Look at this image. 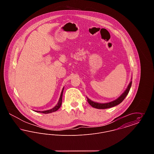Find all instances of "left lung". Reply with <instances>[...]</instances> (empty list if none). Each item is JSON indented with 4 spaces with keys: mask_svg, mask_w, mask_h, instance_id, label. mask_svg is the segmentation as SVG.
<instances>
[{
    "mask_svg": "<svg viewBox=\"0 0 154 154\" xmlns=\"http://www.w3.org/2000/svg\"><path fill=\"white\" fill-rule=\"evenodd\" d=\"M132 85V81H131V82L129 83L128 88H126V89L125 90L124 92L120 96V97H119L117 99L111 102L107 103H98L94 102L92 100H91L90 99H89L87 97V101H88V103L93 107L96 108V109H109V108H111L112 107L114 106H116L118 104H120L122 102L125 98L126 97V96L128 94L130 89Z\"/></svg>",
    "mask_w": 154,
    "mask_h": 154,
    "instance_id": "obj_1",
    "label": "left lung"
}]
</instances>
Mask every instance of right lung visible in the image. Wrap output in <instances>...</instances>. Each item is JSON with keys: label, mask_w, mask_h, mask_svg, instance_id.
I'll use <instances>...</instances> for the list:
<instances>
[{"label": "right lung", "mask_w": 154, "mask_h": 154, "mask_svg": "<svg viewBox=\"0 0 154 154\" xmlns=\"http://www.w3.org/2000/svg\"><path fill=\"white\" fill-rule=\"evenodd\" d=\"M63 88L62 89V91L61 92V94H60V98H59V100L58 103V104L51 110H47V111H36V112H39L40 113H44V114H48V113H51L52 112H55L56 111L58 110L59 109L60 107L61 106V104H62V95H63Z\"/></svg>", "instance_id": "1"}]
</instances>
